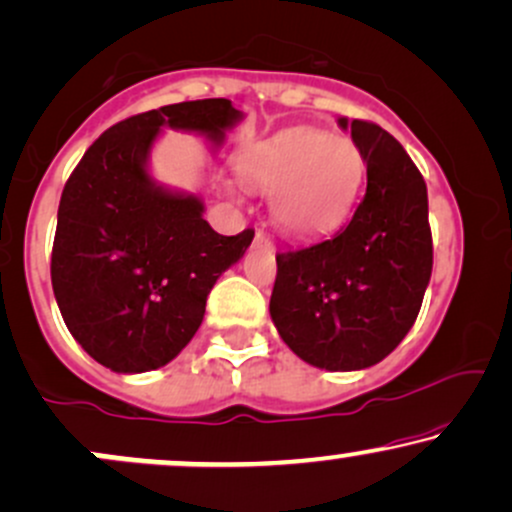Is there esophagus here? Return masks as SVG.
I'll return each mask as SVG.
<instances>
[{
  "label": "esophagus",
  "mask_w": 512,
  "mask_h": 512,
  "mask_svg": "<svg viewBox=\"0 0 512 512\" xmlns=\"http://www.w3.org/2000/svg\"><path fill=\"white\" fill-rule=\"evenodd\" d=\"M256 246H261V249H266V251H273V242H270L268 234H263V232H256Z\"/></svg>",
  "instance_id": "34e87169"
}]
</instances>
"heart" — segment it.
I'll return each mask as SVG.
<instances>
[{
	"mask_svg": "<svg viewBox=\"0 0 512 512\" xmlns=\"http://www.w3.org/2000/svg\"><path fill=\"white\" fill-rule=\"evenodd\" d=\"M237 172L249 189L270 194V218L282 232L311 239L350 218L362 194L366 158L352 138L299 126L246 148Z\"/></svg>",
	"mask_w": 512,
	"mask_h": 512,
	"instance_id": "heart-1",
	"label": "heart"
}]
</instances>
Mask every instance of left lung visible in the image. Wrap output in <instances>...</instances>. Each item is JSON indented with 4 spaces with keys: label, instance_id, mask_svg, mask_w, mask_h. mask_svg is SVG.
Here are the masks:
<instances>
[{
    "label": "left lung",
    "instance_id": "left-lung-1",
    "mask_svg": "<svg viewBox=\"0 0 512 512\" xmlns=\"http://www.w3.org/2000/svg\"><path fill=\"white\" fill-rule=\"evenodd\" d=\"M364 150L366 194L335 237L275 256L270 318L306 364L359 371L386 359L417 321L434 266L422 172L378 124L345 117Z\"/></svg>",
    "mask_w": 512,
    "mask_h": 512
}]
</instances>
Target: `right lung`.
<instances>
[{
  "label": "right lung",
  "instance_id": "1",
  "mask_svg": "<svg viewBox=\"0 0 512 512\" xmlns=\"http://www.w3.org/2000/svg\"><path fill=\"white\" fill-rule=\"evenodd\" d=\"M244 114L225 98L191 100L124 119L86 150L62 191L52 290L78 345L117 374L170 364L189 345L215 280L254 230L218 234L203 201L150 177L160 131H194L220 146Z\"/></svg>",
  "mask_w": 512,
  "mask_h": 512
}]
</instances>
